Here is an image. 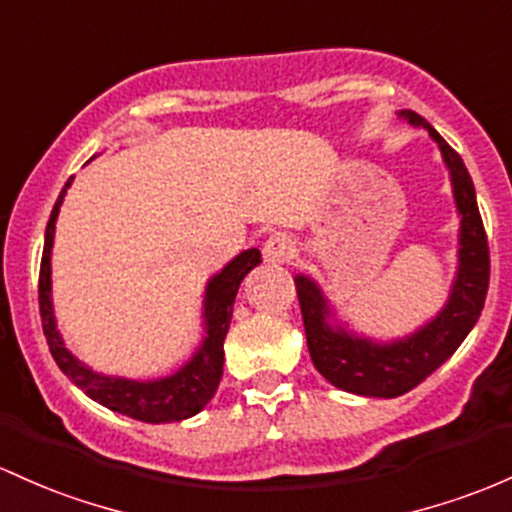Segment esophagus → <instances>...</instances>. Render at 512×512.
Listing matches in <instances>:
<instances>
[{
    "instance_id": "34e87169",
    "label": "esophagus",
    "mask_w": 512,
    "mask_h": 512,
    "mask_svg": "<svg viewBox=\"0 0 512 512\" xmlns=\"http://www.w3.org/2000/svg\"><path fill=\"white\" fill-rule=\"evenodd\" d=\"M265 255L269 262H289L296 255L294 238L286 233H272L265 243Z\"/></svg>"
}]
</instances>
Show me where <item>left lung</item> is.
<instances>
[{
    "instance_id": "obj_1",
    "label": "left lung",
    "mask_w": 512,
    "mask_h": 512,
    "mask_svg": "<svg viewBox=\"0 0 512 512\" xmlns=\"http://www.w3.org/2000/svg\"><path fill=\"white\" fill-rule=\"evenodd\" d=\"M398 116L411 126L428 128L449 170L454 204L462 218L457 277L442 311L406 338L376 342L335 323L333 308L320 286L306 274L294 277L313 367L338 389L369 398H396L408 393L457 352L484 311L488 274H491L484 221L476 204L474 182L466 172L462 157L449 148L447 140L423 116L411 109L398 111Z\"/></svg>"
}]
</instances>
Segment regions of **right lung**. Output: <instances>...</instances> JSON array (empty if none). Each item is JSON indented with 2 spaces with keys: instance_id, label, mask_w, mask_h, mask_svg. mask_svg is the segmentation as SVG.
I'll return each mask as SVG.
<instances>
[{
  "instance_id": "right-lung-1",
  "label": "right lung",
  "mask_w": 512,
  "mask_h": 512,
  "mask_svg": "<svg viewBox=\"0 0 512 512\" xmlns=\"http://www.w3.org/2000/svg\"><path fill=\"white\" fill-rule=\"evenodd\" d=\"M70 184L72 177L67 179L63 192L55 201L53 213H50L46 245H43L41 279H38V303H41L43 333H46L50 355L72 384L80 386L92 401L101 403L109 411L143 420V423H177V420L192 418V415L204 411L206 403L218 389V381L223 376V340H226L230 318H233L235 294H238L245 274L262 262L260 250L257 247L243 250L209 279L204 294V340L196 347L192 359L184 362L177 372L153 381L99 374L65 347L63 335L55 325L53 296H50V255H53L55 221H58L60 206H63Z\"/></svg>"
}]
</instances>
